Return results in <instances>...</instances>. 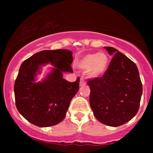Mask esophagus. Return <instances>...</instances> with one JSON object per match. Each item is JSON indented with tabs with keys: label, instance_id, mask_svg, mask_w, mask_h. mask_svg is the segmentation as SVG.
<instances>
[{
	"label": "esophagus",
	"instance_id": "esophagus-1",
	"mask_svg": "<svg viewBox=\"0 0 153 153\" xmlns=\"http://www.w3.org/2000/svg\"><path fill=\"white\" fill-rule=\"evenodd\" d=\"M85 84V80H84V78H80V86H82V85H84Z\"/></svg>",
	"mask_w": 153,
	"mask_h": 153
}]
</instances>
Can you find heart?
<instances>
[{
  "label": "heart",
  "mask_w": 153,
  "mask_h": 153,
  "mask_svg": "<svg viewBox=\"0 0 153 153\" xmlns=\"http://www.w3.org/2000/svg\"><path fill=\"white\" fill-rule=\"evenodd\" d=\"M108 65V57L106 53L88 54L79 60L78 65L84 71L88 70L91 78H99L104 74Z\"/></svg>",
  "instance_id": "1"
}]
</instances>
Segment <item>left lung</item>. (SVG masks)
Here are the masks:
<instances>
[{"instance_id":"8db88e82","label":"left lung","mask_w":153,"mask_h":153,"mask_svg":"<svg viewBox=\"0 0 153 153\" xmlns=\"http://www.w3.org/2000/svg\"><path fill=\"white\" fill-rule=\"evenodd\" d=\"M114 54L101 77L89 79V101L96 119L110 127H119L137 113L143 84L135 63L114 47H105Z\"/></svg>"}]
</instances>
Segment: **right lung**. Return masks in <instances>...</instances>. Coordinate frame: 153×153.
Instances as JSON below:
<instances>
[{
  "label": "right lung",
  "mask_w": 153,
  "mask_h": 153,
  "mask_svg": "<svg viewBox=\"0 0 153 153\" xmlns=\"http://www.w3.org/2000/svg\"><path fill=\"white\" fill-rule=\"evenodd\" d=\"M73 52L68 50H42L24 60L14 83L16 106L31 124L47 127L58 124L65 117L73 96L79 89L80 78L68 82L63 72L73 73ZM50 63L55 68L42 82L34 83L42 65Z\"/></svg>",
  "instance_id": "1"
}]
</instances>
